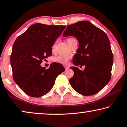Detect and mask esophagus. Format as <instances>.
Listing matches in <instances>:
<instances>
[{
  "label": "esophagus",
  "mask_w": 127,
  "mask_h": 127,
  "mask_svg": "<svg viewBox=\"0 0 127 127\" xmlns=\"http://www.w3.org/2000/svg\"><path fill=\"white\" fill-rule=\"evenodd\" d=\"M64 68H65V69H68L69 68V67H68V66H67V65H65V66H64Z\"/></svg>",
  "instance_id": "esophagus-1"
}]
</instances>
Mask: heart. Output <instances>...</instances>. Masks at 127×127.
Listing matches in <instances>:
<instances>
[{"label":"heart","mask_w":127,"mask_h":127,"mask_svg":"<svg viewBox=\"0 0 127 127\" xmlns=\"http://www.w3.org/2000/svg\"><path fill=\"white\" fill-rule=\"evenodd\" d=\"M72 39H73V38H68L67 40V41H68L70 40H72ZM55 46H56V44H54L52 45V49L54 50L55 48ZM69 59H70L69 57L60 56H58V57H57V58H55V62H58V63H59L60 64H67L68 63V62L69 61Z\"/></svg>","instance_id":"1"}]
</instances>
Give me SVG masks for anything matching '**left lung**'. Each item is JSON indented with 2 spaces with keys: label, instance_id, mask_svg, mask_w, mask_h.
<instances>
[{
  "label": "left lung",
  "instance_id": "left-lung-1",
  "mask_svg": "<svg viewBox=\"0 0 127 127\" xmlns=\"http://www.w3.org/2000/svg\"><path fill=\"white\" fill-rule=\"evenodd\" d=\"M68 35L76 37L79 44L72 60L75 66L70 67L74 75L69 83L82 95H94L108 84L111 77L113 57L108 37L87 21L67 26L63 36ZM78 65L86 67L82 71L77 67Z\"/></svg>",
  "mask_w": 127,
  "mask_h": 127
}]
</instances>
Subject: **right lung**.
<instances>
[{
	"instance_id": "obj_1",
	"label": "right lung",
	"mask_w": 127,
	"mask_h": 127,
	"mask_svg": "<svg viewBox=\"0 0 127 127\" xmlns=\"http://www.w3.org/2000/svg\"><path fill=\"white\" fill-rule=\"evenodd\" d=\"M65 27L34 24L14 42L10 57L13 79L30 97L49 93L57 76L65 71L60 63L53 62L47 69L40 64L51 56L52 46Z\"/></svg>"
}]
</instances>
